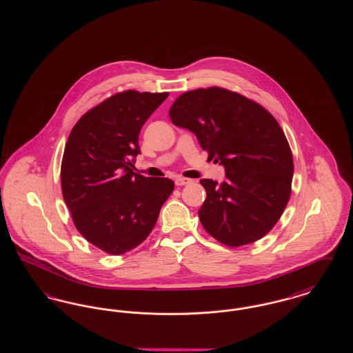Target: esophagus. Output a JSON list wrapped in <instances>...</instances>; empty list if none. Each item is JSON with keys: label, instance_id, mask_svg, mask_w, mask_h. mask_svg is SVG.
<instances>
[{"label": "esophagus", "instance_id": "34e87169", "mask_svg": "<svg viewBox=\"0 0 353 353\" xmlns=\"http://www.w3.org/2000/svg\"><path fill=\"white\" fill-rule=\"evenodd\" d=\"M190 183H192V180L190 179H185V177H177L174 180V184L177 185V186H184V185L190 184Z\"/></svg>", "mask_w": 353, "mask_h": 353}]
</instances>
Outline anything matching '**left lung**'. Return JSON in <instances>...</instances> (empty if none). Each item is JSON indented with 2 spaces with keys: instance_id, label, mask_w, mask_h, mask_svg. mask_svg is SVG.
Here are the masks:
<instances>
[{
  "instance_id": "obj_1",
  "label": "left lung",
  "mask_w": 353,
  "mask_h": 353,
  "mask_svg": "<svg viewBox=\"0 0 353 353\" xmlns=\"http://www.w3.org/2000/svg\"><path fill=\"white\" fill-rule=\"evenodd\" d=\"M169 118L196 134L209 159L226 170L221 184L200 181L206 190L199 210L203 229L229 248L263 238L285 212L294 174L276 119L259 103L216 85L181 94Z\"/></svg>"
}]
</instances>
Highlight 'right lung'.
I'll return each instance as SVG.
<instances>
[{
  "instance_id": "add662e5",
  "label": "right lung",
  "mask_w": 353,
  "mask_h": 353,
  "mask_svg": "<svg viewBox=\"0 0 353 353\" xmlns=\"http://www.w3.org/2000/svg\"><path fill=\"white\" fill-rule=\"evenodd\" d=\"M168 95L114 94L88 110L68 134L61 165L63 200L77 230L111 255L145 241L174 189L169 179L132 170L140 130Z\"/></svg>"
}]
</instances>
